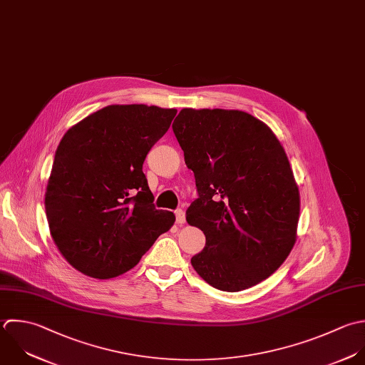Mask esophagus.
Returning <instances> with one entry per match:
<instances>
[{
    "label": "esophagus",
    "mask_w": 365,
    "mask_h": 365,
    "mask_svg": "<svg viewBox=\"0 0 365 365\" xmlns=\"http://www.w3.org/2000/svg\"><path fill=\"white\" fill-rule=\"evenodd\" d=\"M175 216H176V223L178 225H183L186 222V216H185V212L182 209H178L175 212Z\"/></svg>",
    "instance_id": "esophagus-1"
}]
</instances>
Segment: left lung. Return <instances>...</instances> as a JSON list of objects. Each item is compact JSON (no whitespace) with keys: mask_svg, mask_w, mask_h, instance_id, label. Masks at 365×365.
<instances>
[{"mask_svg":"<svg viewBox=\"0 0 365 365\" xmlns=\"http://www.w3.org/2000/svg\"><path fill=\"white\" fill-rule=\"evenodd\" d=\"M172 129L199 195L186 220L206 236L193 269L222 292L259 284L296 243L300 196L283 146L242 110L185 108Z\"/></svg>","mask_w":365,"mask_h":365,"instance_id":"left-lung-1","label":"left lung"}]
</instances>
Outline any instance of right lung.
Wrapping results in <instances>:
<instances>
[{
    "instance_id": "add662e5",
    "label": "right lung",
    "mask_w": 365,
    "mask_h": 365,
    "mask_svg": "<svg viewBox=\"0 0 365 365\" xmlns=\"http://www.w3.org/2000/svg\"><path fill=\"white\" fill-rule=\"evenodd\" d=\"M176 112L109 105L61 139L45 212L56 247L81 273L112 279L130 270L175 223L155 207L142 166Z\"/></svg>"
}]
</instances>
